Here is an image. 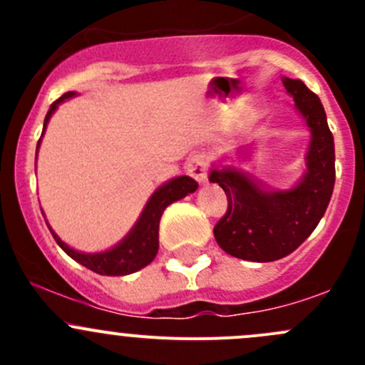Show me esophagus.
<instances>
[{
    "instance_id": "1",
    "label": "esophagus",
    "mask_w": 365,
    "mask_h": 365,
    "mask_svg": "<svg viewBox=\"0 0 365 365\" xmlns=\"http://www.w3.org/2000/svg\"><path fill=\"white\" fill-rule=\"evenodd\" d=\"M187 173L196 180L197 183H206L208 180V159L201 153L192 155L187 162Z\"/></svg>"
}]
</instances>
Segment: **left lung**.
Here are the masks:
<instances>
[{"label":"left lung","instance_id":"1","mask_svg":"<svg viewBox=\"0 0 365 365\" xmlns=\"http://www.w3.org/2000/svg\"><path fill=\"white\" fill-rule=\"evenodd\" d=\"M311 130L305 155L307 171L289 190H264L233 168L212 169L208 180L219 183L227 196V210L213 227L222 251L256 263L292 254L322 220L336 182L334 135L318 95L302 81L282 77Z\"/></svg>","mask_w":365,"mask_h":365}]
</instances>
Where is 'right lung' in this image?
<instances>
[{
	"mask_svg": "<svg viewBox=\"0 0 365 365\" xmlns=\"http://www.w3.org/2000/svg\"><path fill=\"white\" fill-rule=\"evenodd\" d=\"M73 91L61 95L56 102H53L49 108V111L46 114V120H43V132H46L47 123H49L51 114L56 111L58 106L61 104L67 98L73 97ZM36 145V150H38ZM197 189V182L192 180L190 176H178V178L169 180L168 183L159 187V189L153 192V196L150 197L148 203H146L145 210H143L141 217L135 222V226L132 227L130 233L123 238L118 245H114L113 249L106 252H97V254H84L79 251H73L72 247H68L65 242H61V238L51 230L56 244L68 254L72 259H76L77 263H81L83 267L90 268L95 274L101 275H128L134 274V272L141 270L146 264H150L153 261V257L157 256L159 251V222L162 212L168 208L169 205L175 203V201L182 200L187 194L194 192Z\"/></svg>",
	"mask_w": 365,
	"mask_h": 365,
	"instance_id": "right-lung-1",
	"label": "right lung"
}]
</instances>
